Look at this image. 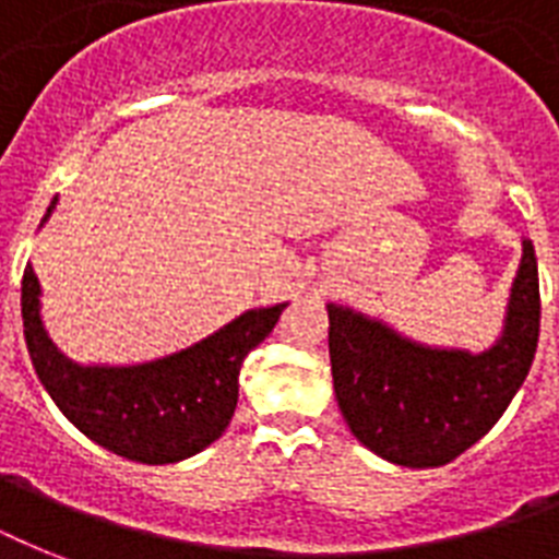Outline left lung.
<instances>
[{
	"label": "left lung",
	"mask_w": 559,
	"mask_h": 559,
	"mask_svg": "<svg viewBox=\"0 0 559 559\" xmlns=\"http://www.w3.org/2000/svg\"><path fill=\"white\" fill-rule=\"evenodd\" d=\"M328 319L333 391L357 441L400 467H441L490 432L528 377L539 340L534 243L522 240L502 331L481 350L412 340L336 301Z\"/></svg>",
	"instance_id": "1"
}]
</instances>
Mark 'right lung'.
Instances as JSON below:
<instances>
[{"instance_id": "obj_1", "label": "right lung", "mask_w": 559, "mask_h": 559, "mask_svg": "<svg viewBox=\"0 0 559 559\" xmlns=\"http://www.w3.org/2000/svg\"><path fill=\"white\" fill-rule=\"evenodd\" d=\"M55 209L57 197L39 228ZM39 298L43 287L28 263L22 275V328L43 389L90 441L142 464H177L226 432L246 354L270 336L287 307V301L252 307L205 340L165 357L130 366H83L51 342Z\"/></svg>"}]
</instances>
